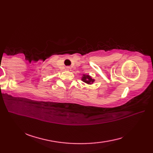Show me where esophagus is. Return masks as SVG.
Listing matches in <instances>:
<instances>
[{"instance_id":"1","label":"esophagus","mask_w":153,"mask_h":153,"mask_svg":"<svg viewBox=\"0 0 153 153\" xmlns=\"http://www.w3.org/2000/svg\"><path fill=\"white\" fill-rule=\"evenodd\" d=\"M66 70H67L68 71H70V70H71V68L69 67V66H68V67H66Z\"/></svg>"}]
</instances>
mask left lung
Returning a JSON list of instances; mask_svg holds the SVG:
<instances>
[{
  "mask_svg": "<svg viewBox=\"0 0 153 153\" xmlns=\"http://www.w3.org/2000/svg\"><path fill=\"white\" fill-rule=\"evenodd\" d=\"M82 80L83 82H85L87 84H92L94 82H95V79H92L91 77L89 76V75H85V74L83 75Z\"/></svg>",
  "mask_w": 153,
  "mask_h": 153,
  "instance_id": "1",
  "label": "left lung"
}]
</instances>
